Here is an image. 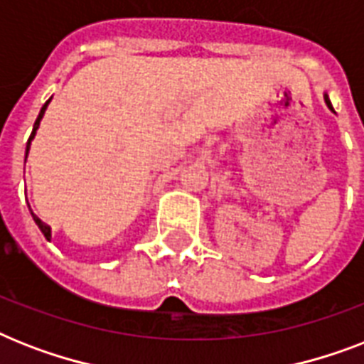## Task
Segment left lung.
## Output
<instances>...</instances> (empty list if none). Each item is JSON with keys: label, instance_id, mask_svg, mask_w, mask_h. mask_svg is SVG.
<instances>
[{"label": "left lung", "instance_id": "obj_1", "mask_svg": "<svg viewBox=\"0 0 364 364\" xmlns=\"http://www.w3.org/2000/svg\"><path fill=\"white\" fill-rule=\"evenodd\" d=\"M325 104H327V107H328V109H331V111H334V109H333V105H331V100H328V96H327V94H325Z\"/></svg>", "mask_w": 364, "mask_h": 364}]
</instances>
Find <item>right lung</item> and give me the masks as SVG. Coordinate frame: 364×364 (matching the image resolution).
<instances>
[{
    "mask_svg": "<svg viewBox=\"0 0 364 364\" xmlns=\"http://www.w3.org/2000/svg\"><path fill=\"white\" fill-rule=\"evenodd\" d=\"M50 100H53V98H50ZM50 100H48V102H50ZM48 102L41 107V111H39V117H37L36 124H33V132H31L30 139H28V145H26V156H28V151H30V141H31V139H33V136H36V132H37V128H39V122H41L43 115H45V109H47ZM31 217H33V221H36V225H37V227H39V230H41V232H43V236H45V238H47V240H50V227H48V225H45V223H43L41 219H39V217L33 215V213H31Z\"/></svg>",
    "mask_w": 364,
    "mask_h": 364,
    "instance_id": "obj_1",
    "label": "right lung"
}]
</instances>
